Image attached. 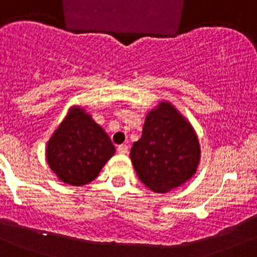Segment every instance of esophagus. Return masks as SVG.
Here are the masks:
<instances>
[{"label":"esophagus","instance_id":"esophagus-1","mask_svg":"<svg viewBox=\"0 0 257 257\" xmlns=\"http://www.w3.org/2000/svg\"><path fill=\"white\" fill-rule=\"evenodd\" d=\"M117 152L121 153V155H126V153H128V147L126 145H120L117 147Z\"/></svg>","mask_w":257,"mask_h":257}]
</instances>
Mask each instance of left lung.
Segmentation results:
<instances>
[{
    "label": "left lung",
    "instance_id": "8db88e82",
    "mask_svg": "<svg viewBox=\"0 0 257 257\" xmlns=\"http://www.w3.org/2000/svg\"><path fill=\"white\" fill-rule=\"evenodd\" d=\"M140 181L152 192L181 187L197 172L200 146L190 122L168 101L147 113L141 139L130 152Z\"/></svg>",
    "mask_w": 257,
    "mask_h": 257
}]
</instances>
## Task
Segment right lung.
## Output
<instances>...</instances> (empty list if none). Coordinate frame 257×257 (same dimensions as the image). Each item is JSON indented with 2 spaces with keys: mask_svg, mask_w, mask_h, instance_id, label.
<instances>
[{
  "mask_svg": "<svg viewBox=\"0 0 257 257\" xmlns=\"http://www.w3.org/2000/svg\"><path fill=\"white\" fill-rule=\"evenodd\" d=\"M115 151L101 126L85 110L73 106L49 139L46 157L60 181L79 187L94 181Z\"/></svg>",
  "mask_w": 257,
  "mask_h": 257,
  "instance_id": "obj_1",
  "label": "right lung"
}]
</instances>
